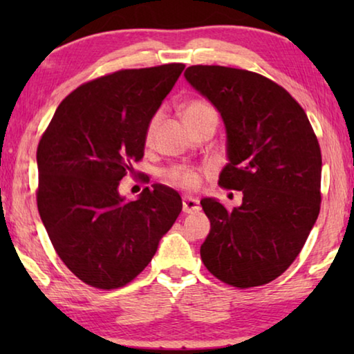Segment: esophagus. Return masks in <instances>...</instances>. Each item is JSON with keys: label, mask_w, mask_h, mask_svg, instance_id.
Returning a JSON list of instances; mask_svg holds the SVG:
<instances>
[{"label": "esophagus", "mask_w": 354, "mask_h": 354, "mask_svg": "<svg viewBox=\"0 0 354 354\" xmlns=\"http://www.w3.org/2000/svg\"><path fill=\"white\" fill-rule=\"evenodd\" d=\"M201 209L200 201L196 198H192V196H183V211L185 214H195Z\"/></svg>", "instance_id": "obj_1"}]
</instances>
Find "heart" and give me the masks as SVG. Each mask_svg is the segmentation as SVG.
Masks as SVG:
<instances>
[{
	"mask_svg": "<svg viewBox=\"0 0 354 354\" xmlns=\"http://www.w3.org/2000/svg\"><path fill=\"white\" fill-rule=\"evenodd\" d=\"M183 115L185 123L189 124L190 128H194L195 124H198L203 120L207 117H217L214 107L207 103V101L203 100H192L185 104ZM159 122V115H154L149 122L148 128H147V140H151V137L154 134V129L158 127ZM201 178H203V169H198V167H192V165H183V164H176L171 165L169 169L162 170L160 173V179L162 183L167 185H171V187L176 189H183V190H195L200 187L201 184Z\"/></svg>",
	"mask_w": 354,
	"mask_h": 354,
	"instance_id": "1",
	"label": "heart"
}]
</instances>
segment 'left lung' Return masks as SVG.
Wrapping results in <instances>:
<instances>
[{"mask_svg":"<svg viewBox=\"0 0 354 354\" xmlns=\"http://www.w3.org/2000/svg\"><path fill=\"white\" fill-rule=\"evenodd\" d=\"M184 76L225 122L230 164L220 187L243 194L232 211L201 200L211 220L201 261L226 284L263 286L295 261L319 217V140L298 101L266 76L221 65H192Z\"/></svg>","mask_w":354,"mask_h":354,"instance_id":"1","label":"left lung"}]
</instances>
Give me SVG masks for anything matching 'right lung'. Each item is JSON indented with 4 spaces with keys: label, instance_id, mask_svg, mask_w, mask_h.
I'll return each mask as SVG.
<instances>
[{
    "label": "right lung",
    "instance_id": "right-lung-1",
    "mask_svg": "<svg viewBox=\"0 0 354 354\" xmlns=\"http://www.w3.org/2000/svg\"><path fill=\"white\" fill-rule=\"evenodd\" d=\"M184 64L118 70L81 84L37 147V207L57 256L82 283H131L183 209L176 190L154 184L124 201L120 181L143 158L147 128Z\"/></svg>",
    "mask_w": 354,
    "mask_h": 354
}]
</instances>
